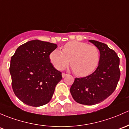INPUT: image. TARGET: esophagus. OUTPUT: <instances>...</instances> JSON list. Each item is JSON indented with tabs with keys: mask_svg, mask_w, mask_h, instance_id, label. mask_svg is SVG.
Returning a JSON list of instances; mask_svg holds the SVG:
<instances>
[{
	"mask_svg": "<svg viewBox=\"0 0 129 129\" xmlns=\"http://www.w3.org/2000/svg\"><path fill=\"white\" fill-rule=\"evenodd\" d=\"M67 74H64V73H62V77H63V78H64V77H66V76H67Z\"/></svg>",
	"mask_w": 129,
	"mask_h": 129,
	"instance_id": "obj_1",
	"label": "esophagus"
}]
</instances>
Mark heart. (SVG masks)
Here are the masks:
<instances>
[{
	"mask_svg": "<svg viewBox=\"0 0 129 129\" xmlns=\"http://www.w3.org/2000/svg\"><path fill=\"white\" fill-rule=\"evenodd\" d=\"M51 63L58 70L69 66L75 75L86 77L97 68L100 60V52L96 46L83 42L70 41L63 46L62 51L55 49L49 55Z\"/></svg>",
	"mask_w": 129,
	"mask_h": 129,
	"instance_id": "heart-1",
	"label": "heart"
}]
</instances>
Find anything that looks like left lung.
Returning <instances> with one entry per match:
<instances>
[{
	"label": "left lung",
	"mask_w": 129,
	"mask_h": 129,
	"mask_svg": "<svg viewBox=\"0 0 129 129\" xmlns=\"http://www.w3.org/2000/svg\"><path fill=\"white\" fill-rule=\"evenodd\" d=\"M99 49L100 60L95 71L87 77L76 78L70 93L78 103L94 105L100 103L114 91L120 78L119 57L108 45L89 40Z\"/></svg>",
	"instance_id": "obj_1"
}]
</instances>
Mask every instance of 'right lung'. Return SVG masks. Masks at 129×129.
Wrapping results in <instances>:
<instances>
[{"label":"right lung","instance_id":"add662e5","mask_svg":"<svg viewBox=\"0 0 129 129\" xmlns=\"http://www.w3.org/2000/svg\"><path fill=\"white\" fill-rule=\"evenodd\" d=\"M57 44L32 40L20 46L11 57L10 73L15 94L28 106L39 107L51 101L62 73L50 62Z\"/></svg>","mask_w":129,"mask_h":129}]
</instances>
